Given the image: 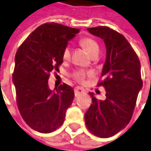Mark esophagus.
<instances>
[{
  "instance_id": "esophagus-1",
  "label": "esophagus",
  "mask_w": 151,
  "mask_h": 151,
  "mask_svg": "<svg viewBox=\"0 0 151 151\" xmlns=\"http://www.w3.org/2000/svg\"><path fill=\"white\" fill-rule=\"evenodd\" d=\"M74 93H75V96H79L81 94L84 93V89L82 88V87H76L74 89Z\"/></svg>"
}]
</instances>
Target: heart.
Wrapping results in <instances>:
<instances>
[{
    "label": "heart",
    "instance_id": "b5f03b06",
    "mask_svg": "<svg viewBox=\"0 0 151 151\" xmlns=\"http://www.w3.org/2000/svg\"><path fill=\"white\" fill-rule=\"evenodd\" d=\"M80 43L91 56L95 54H98L99 45L96 42V41H95L91 37H84V38H82L80 40ZM69 57H70V49H69V47L67 46L64 49L63 52H62V58H63V60H67L69 59ZM74 77H75V78L78 81L83 82L84 78H85V77H86V73L83 70H79V71L76 72Z\"/></svg>",
    "mask_w": 151,
    "mask_h": 151
}]
</instances>
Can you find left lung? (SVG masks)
Instances as JSON below:
<instances>
[{"mask_svg":"<svg viewBox=\"0 0 151 151\" xmlns=\"http://www.w3.org/2000/svg\"><path fill=\"white\" fill-rule=\"evenodd\" d=\"M87 31L102 39L106 46L101 74L103 80L98 85L104 86L107 92L105 100H98L93 92L90 93L92 104L84 114V120L94 135L109 137L125 128L132 116L143 86L140 61L128 41L119 32L107 26Z\"/></svg>","mask_w":151,"mask_h":151,"instance_id":"left-lung-1","label":"left lung"}]
</instances>
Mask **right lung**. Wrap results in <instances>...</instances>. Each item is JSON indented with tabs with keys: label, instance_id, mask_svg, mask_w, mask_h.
Segmentation results:
<instances>
[{
	"label": "right lung",
	"instance_id": "add662e5",
	"mask_svg": "<svg viewBox=\"0 0 151 151\" xmlns=\"http://www.w3.org/2000/svg\"><path fill=\"white\" fill-rule=\"evenodd\" d=\"M79 30L57 23L37 27L15 55L13 82L23 120L42 133L55 131L64 122L66 111L74 98L73 89L66 84L50 90L48 79L62 64V52Z\"/></svg>",
	"mask_w": 151,
	"mask_h": 151
}]
</instances>
